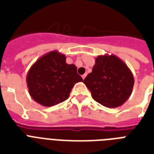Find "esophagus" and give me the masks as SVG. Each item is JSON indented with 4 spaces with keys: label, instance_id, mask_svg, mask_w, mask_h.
<instances>
[{
    "label": "esophagus",
    "instance_id": "obj_1",
    "mask_svg": "<svg viewBox=\"0 0 154 154\" xmlns=\"http://www.w3.org/2000/svg\"><path fill=\"white\" fill-rule=\"evenodd\" d=\"M86 76H87L86 73H85L84 75H82V78H83V79H85V77H86Z\"/></svg>",
    "mask_w": 154,
    "mask_h": 154
}]
</instances>
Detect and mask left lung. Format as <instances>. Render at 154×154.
I'll return each mask as SVG.
<instances>
[{"mask_svg":"<svg viewBox=\"0 0 154 154\" xmlns=\"http://www.w3.org/2000/svg\"><path fill=\"white\" fill-rule=\"evenodd\" d=\"M83 82L97 102L105 107L116 108L130 97L134 78L122 59L113 54H105L96 58L92 72Z\"/></svg>","mask_w":154,"mask_h":154,"instance_id":"obj_1","label":"left lung"}]
</instances>
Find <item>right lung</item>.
<instances>
[{
	"mask_svg": "<svg viewBox=\"0 0 154 154\" xmlns=\"http://www.w3.org/2000/svg\"><path fill=\"white\" fill-rule=\"evenodd\" d=\"M66 57L57 50L45 54L29 70L26 77L29 93L43 106H53L69 98L76 83L83 82L75 65H69Z\"/></svg>",
	"mask_w": 154,
	"mask_h": 154,
	"instance_id": "obj_1",
	"label": "right lung"
}]
</instances>
